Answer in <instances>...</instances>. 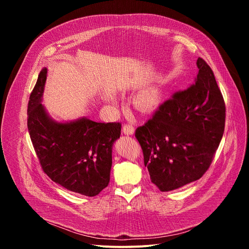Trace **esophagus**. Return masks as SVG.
I'll return each mask as SVG.
<instances>
[{
	"mask_svg": "<svg viewBox=\"0 0 249 249\" xmlns=\"http://www.w3.org/2000/svg\"><path fill=\"white\" fill-rule=\"evenodd\" d=\"M123 133L124 135H127V136H131V135H134L135 130H134V127L132 125L124 124V127H123Z\"/></svg>",
	"mask_w": 249,
	"mask_h": 249,
	"instance_id": "34e87169",
	"label": "esophagus"
}]
</instances>
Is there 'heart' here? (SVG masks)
Returning a JSON list of instances; mask_svg holds the SVG:
<instances>
[{
	"instance_id": "heart-1",
	"label": "heart",
	"mask_w": 249,
	"mask_h": 249,
	"mask_svg": "<svg viewBox=\"0 0 249 249\" xmlns=\"http://www.w3.org/2000/svg\"><path fill=\"white\" fill-rule=\"evenodd\" d=\"M110 102H113L110 99ZM161 103V93L156 88H145L135 97V107L142 113H149L156 110Z\"/></svg>"
}]
</instances>
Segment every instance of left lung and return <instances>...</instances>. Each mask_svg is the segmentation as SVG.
<instances>
[{
  "label": "left lung",
  "mask_w": 249,
  "mask_h": 249,
  "mask_svg": "<svg viewBox=\"0 0 249 249\" xmlns=\"http://www.w3.org/2000/svg\"><path fill=\"white\" fill-rule=\"evenodd\" d=\"M195 84L173 94L135 133L150 179L163 192L199 179L221 141L225 105L211 67L197 59Z\"/></svg>",
  "instance_id": "left-lung-1"
}]
</instances>
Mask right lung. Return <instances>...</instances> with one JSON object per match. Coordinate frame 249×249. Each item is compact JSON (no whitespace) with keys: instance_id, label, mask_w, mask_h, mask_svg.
Wrapping results in <instances>:
<instances>
[{"instance_id":"1","label":"right lung","mask_w":249,"mask_h":249,"mask_svg":"<svg viewBox=\"0 0 249 249\" xmlns=\"http://www.w3.org/2000/svg\"><path fill=\"white\" fill-rule=\"evenodd\" d=\"M47 77L48 69L43 67L28 104V130L36 155L53 182L95 196L110 182L112 148L122 124L96 123L88 117L54 119L42 105Z\"/></svg>"}]
</instances>
